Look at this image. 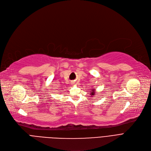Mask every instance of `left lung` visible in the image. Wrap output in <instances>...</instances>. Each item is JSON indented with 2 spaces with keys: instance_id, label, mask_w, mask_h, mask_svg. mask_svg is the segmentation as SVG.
I'll list each match as a JSON object with an SVG mask.
<instances>
[{
  "instance_id": "1",
  "label": "left lung",
  "mask_w": 151,
  "mask_h": 151,
  "mask_svg": "<svg viewBox=\"0 0 151 151\" xmlns=\"http://www.w3.org/2000/svg\"><path fill=\"white\" fill-rule=\"evenodd\" d=\"M91 90H92V91H91V93H90L91 94H90V95H91V96H94L95 93H95V91H96V90H95L94 89H92Z\"/></svg>"
}]
</instances>
